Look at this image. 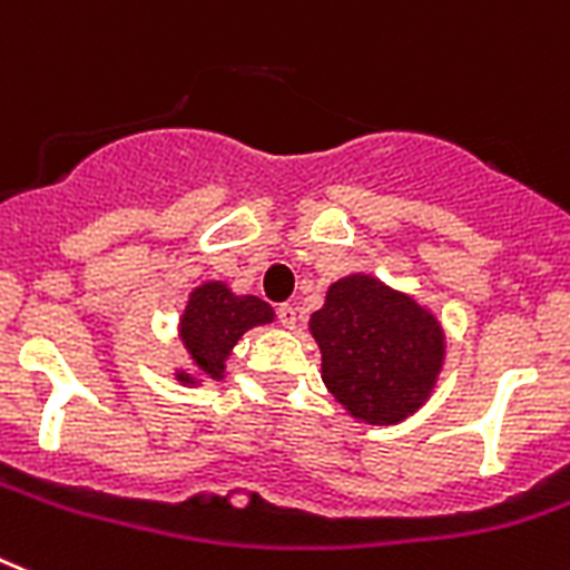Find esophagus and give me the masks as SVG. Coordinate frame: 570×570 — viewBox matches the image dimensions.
I'll return each instance as SVG.
<instances>
[{"mask_svg":"<svg viewBox=\"0 0 570 570\" xmlns=\"http://www.w3.org/2000/svg\"><path fill=\"white\" fill-rule=\"evenodd\" d=\"M277 318H281V324H284L286 330H293L295 324H298V309H295L293 304H281V307H277Z\"/></svg>","mask_w":570,"mask_h":570,"instance_id":"34e87169","label":"esophagus"}]
</instances>
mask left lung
I'll use <instances>...</instances> for the list:
<instances>
[{
	"label": "left lung",
	"mask_w": 570,
	"mask_h": 570,
	"mask_svg": "<svg viewBox=\"0 0 570 570\" xmlns=\"http://www.w3.org/2000/svg\"><path fill=\"white\" fill-rule=\"evenodd\" d=\"M322 380L356 420L391 425L429 400L443 365V330L411 295L371 275H347L309 318Z\"/></svg>",
	"instance_id": "left-lung-1"
}]
</instances>
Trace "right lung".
<instances>
[{
  "label": "right lung",
  "mask_w": 570,
  "mask_h": 570,
  "mask_svg": "<svg viewBox=\"0 0 570 570\" xmlns=\"http://www.w3.org/2000/svg\"><path fill=\"white\" fill-rule=\"evenodd\" d=\"M275 318L272 307L257 295H234L226 284L196 286L188 298V307L181 313L179 336L185 351L190 353L196 374L223 380L226 374V358L232 347L246 330L257 324H269ZM176 380L194 385L196 376L190 371H176Z\"/></svg>",
  "instance_id": "right-lung-1"
}]
</instances>
